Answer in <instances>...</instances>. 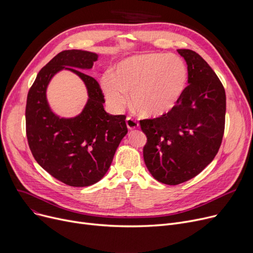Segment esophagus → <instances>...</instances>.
Returning a JSON list of instances; mask_svg holds the SVG:
<instances>
[{
	"label": "esophagus",
	"instance_id": "1",
	"mask_svg": "<svg viewBox=\"0 0 253 253\" xmlns=\"http://www.w3.org/2000/svg\"><path fill=\"white\" fill-rule=\"evenodd\" d=\"M126 125L129 130H135V129H138V127H139V124L135 121V120L131 119V118L126 119Z\"/></svg>",
	"mask_w": 253,
	"mask_h": 253
}]
</instances>
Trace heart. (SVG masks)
<instances>
[{
    "label": "heart",
    "mask_w": 253,
    "mask_h": 253,
    "mask_svg": "<svg viewBox=\"0 0 253 253\" xmlns=\"http://www.w3.org/2000/svg\"><path fill=\"white\" fill-rule=\"evenodd\" d=\"M185 61L163 53H142L120 61L115 74L106 73L100 85L106 101L116 113L131 102L143 118H160L173 111L189 85Z\"/></svg>",
    "instance_id": "b5f03b06"
}]
</instances>
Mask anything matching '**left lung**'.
<instances>
[{
    "instance_id": "obj_1",
    "label": "left lung",
    "mask_w": 253,
    "mask_h": 253,
    "mask_svg": "<svg viewBox=\"0 0 253 253\" xmlns=\"http://www.w3.org/2000/svg\"><path fill=\"white\" fill-rule=\"evenodd\" d=\"M188 64L189 86L176 108L166 116L142 120L148 142L143 159L155 179L176 185L212 162L224 130L225 92L216 74L195 51L178 49Z\"/></svg>"
}]
</instances>
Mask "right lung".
Listing matches in <instances>:
<instances>
[{
    "mask_svg": "<svg viewBox=\"0 0 253 253\" xmlns=\"http://www.w3.org/2000/svg\"><path fill=\"white\" fill-rule=\"evenodd\" d=\"M97 58L96 53L85 50L58 53L39 72L26 100V136L34 158L49 174L71 187L99 181L128 132L126 117L104 111L99 84L82 72L91 70ZM61 70L78 75L87 90L83 112L71 118L55 114L46 99L48 83Z\"/></svg>",
    "mask_w": 253,
    "mask_h": 253,
    "instance_id": "right-lung-1",
    "label": "right lung"
}]
</instances>
